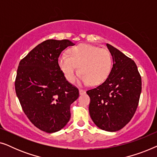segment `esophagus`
<instances>
[{"label":"esophagus","instance_id":"1","mask_svg":"<svg viewBox=\"0 0 157 157\" xmlns=\"http://www.w3.org/2000/svg\"><path fill=\"white\" fill-rule=\"evenodd\" d=\"M86 93V91L83 89H79V94H81V95H82V94H84Z\"/></svg>","mask_w":157,"mask_h":157}]
</instances>
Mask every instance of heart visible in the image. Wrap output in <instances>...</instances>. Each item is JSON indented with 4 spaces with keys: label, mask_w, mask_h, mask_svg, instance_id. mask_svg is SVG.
I'll return each mask as SVG.
<instances>
[{
    "label": "heart",
    "mask_w": 157,
    "mask_h": 157,
    "mask_svg": "<svg viewBox=\"0 0 157 157\" xmlns=\"http://www.w3.org/2000/svg\"><path fill=\"white\" fill-rule=\"evenodd\" d=\"M58 63L70 83L74 82L80 71L81 83L97 85L104 82L110 74L112 58L107 49L82 44L71 48L68 55L60 56Z\"/></svg>",
    "instance_id": "1"
}]
</instances>
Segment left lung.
Wrapping results in <instances>:
<instances>
[{
    "instance_id": "1",
    "label": "left lung",
    "mask_w": 157,
    "mask_h": 157,
    "mask_svg": "<svg viewBox=\"0 0 157 157\" xmlns=\"http://www.w3.org/2000/svg\"><path fill=\"white\" fill-rule=\"evenodd\" d=\"M113 58L108 78L97 87L86 91L90 97L89 113L98 128L117 132L131 121L139 105L141 78L135 62L110 44Z\"/></svg>"
}]
</instances>
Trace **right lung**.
I'll list each match as a JSON object with an SVG mask.
<instances>
[{
  "instance_id": "1",
  "label": "right lung",
  "mask_w": 157,
  "mask_h": 157,
  "mask_svg": "<svg viewBox=\"0 0 157 157\" xmlns=\"http://www.w3.org/2000/svg\"><path fill=\"white\" fill-rule=\"evenodd\" d=\"M74 44L49 39L40 43L19 63L15 89L30 121L47 133L61 130L71 118L70 106L79 96L60 68L61 53Z\"/></svg>"
}]
</instances>
